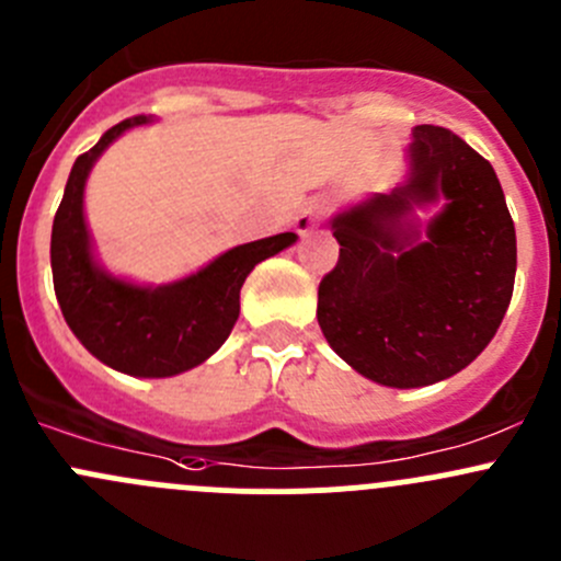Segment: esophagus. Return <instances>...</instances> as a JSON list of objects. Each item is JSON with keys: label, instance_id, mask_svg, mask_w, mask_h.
Wrapping results in <instances>:
<instances>
[{"label": "esophagus", "instance_id": "esophagus-1", "mask_svg": "<svg viewBox=\"0 0 561 561\" xmlns=\"http://www.w3.org/2000/svg\"><path fill=\"white\" fill-rule=\"evenodd\" d=\"M328 211H331V201H328L325 195L309 197V201L304 203L301 214L296 217V230L301 236H307L317 222H322V219L328 217Z\"/></svg>", "mask_w": 561, "mask_h": 561}]
</instances>
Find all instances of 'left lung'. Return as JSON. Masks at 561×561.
<instances>
[{
    "instance_id": "1",
    "label": "left lung",
    "mask_w": 561,
    "mask_h": 561,
    "mask_svg": "<svg viewBox=\"0 0 561 561\" xmlns=\"http://www.w3.org/2000/svg\"><path fill=\"white\" fill-rule=\"evenodd\" d=\"M443 199L423 240L407 220ZM339 260L317 290V322L369 380L421 388L448 380L494 339L516 282V228L489 160L458 135L421 124L410 179L333 219Z\"/></svg>"
}]
</instances>
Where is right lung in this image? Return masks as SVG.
<instances>
[{"label": "right lung", "instance_id": "obj_1", "mask_svg": "<svg viewBox=\"0 0 561 561\" xmlns=\"http://www.w3.org/2000/svg\"><path fill=\"white\" fill-rule=\"evenodd\" d=\"M146 122V116L124 118L76 160L50 230V271L61 314L94 358L133 377H171L222 347L239 320L249 271L290 247L296 233L230 249L197 274L165 287L129 285L98 268L83 222V184L107 146L124 129Z\"/></svg>", "mask_w": 561, "mask_h": 561}]
</instances>
